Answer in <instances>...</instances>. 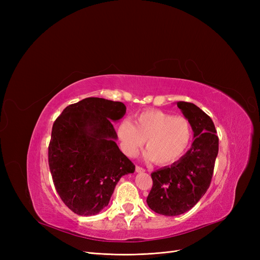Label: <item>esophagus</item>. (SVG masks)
<instances>
[{"instance_id": "1", "label": "esophagus", "mask_w": 260, "mask_h": 260, "mask_svg": "<svg viewBox=\"0 0 260 260\" xmlns=\"http://www.w3.org/2000/svg\"><path fill=\"white\" fill-rule=\"evenodd\" d=\"M136 171L138 172V174H141V172H144L145 169L142 168V167H140V166H137V167H136Z\"/></svg>"}]
</instances>
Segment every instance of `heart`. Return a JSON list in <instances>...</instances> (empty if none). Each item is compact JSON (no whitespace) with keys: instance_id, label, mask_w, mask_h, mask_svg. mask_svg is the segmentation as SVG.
<instances>
[{"instance_id":"1","label":"heart","mask_w":260,"mask_h":260,"mask_svg":"<svg viewBox=\"0 0 260 260\" xmlns=\"http://www.w3.org/2000/svg\"><path fill=\"white\" fill-rule=\"evenodd\" d=\"M120 148L135 157L146 140V157L158 165L178 160L191 142L192 125L185 117L162 111H146L135 117V123L124 119L117 125Z\"/></svg>"}]
</instances>
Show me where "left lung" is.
<instances>
[{
	"label": "left lung",
	"mask_w": 260,
	"mask_h": 260,
	"mask_svg": "<svg viewBox=\"0 0 260 260\" xmlns=\"http://www.w3.org/2000/svg\"><path fill=\"white\" fill-rule=\"evenodd\" d=\"M177 106L190 121L194 141L179 160L153 172V186L146 200L152 210L169 217L190 210L206 193L219 149L211 118L193 103L177 102Z\"/></svg>",
	"instance_id": "obj_1"
}]
</instances>
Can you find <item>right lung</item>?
I'll list each match as a JSON object with an SVG mask.
<instances>
[{
    "mask_svg": "<svg viewBox=\"0 0 260 260\" xmlns=\"http://www.w3.org/2000/svg\"><path fill=\"white\" fill-rule=\"evenodd\" d=\"M124 114L121 102L88 98L67 106L53 124L51 175L61 201L77 215L99 214L120 178L136 170L116 143L113 122Z\"/></svg>",
    "mask_w": 260,
    "mask_h": 260,
    "instance_id": "right-lung-1",
    "label": "right lung"
}]
</instances>
